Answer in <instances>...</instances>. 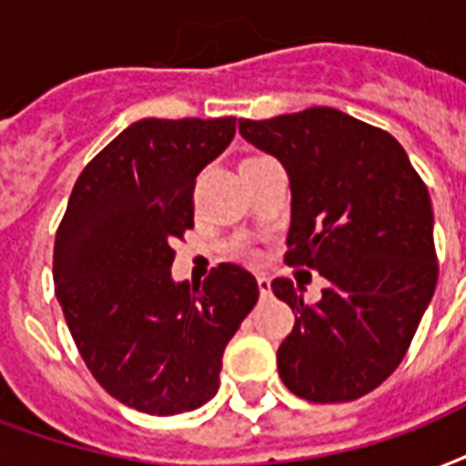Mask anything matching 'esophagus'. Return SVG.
I'll return each mask as SVG.
<instances>
[{
	"mask_svg": "<svg viewBox=\"0 0 466 466\" xmlns=\"http://www.w3.org/2000/svg\"><path fill=\"white\" fill-rule=\"evenodd\" d=\"M258 290H261V296H268L271 293V279L268 276H257Z\"/></svg>",
	"mask_w": 466,
	"mask_h": 466,
	"instance_id": "1",
	"label": "esophagus"
}]
</instances>
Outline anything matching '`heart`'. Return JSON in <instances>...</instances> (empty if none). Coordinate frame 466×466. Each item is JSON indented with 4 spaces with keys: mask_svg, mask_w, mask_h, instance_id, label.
<instances>
[{
    "mask_svg": "<svg viewBox=\"0 0 466 466\" xmlns=\"http://www.w3.org/2000/svg\"><path fill=\"white\" fill-rule=\"evenodd\" d=\"M248 257H251V258H257V254H248Z\"/></svg>",
    "mask_w": 466,
    "mask_h": 466,
    "instance_id": "b5f03b06",
    "label": "heart"
}]
</instances>
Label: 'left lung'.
Masks as SVG:
<instances>
[{"label":"left lung","mask_w":466,"mask_h":466,"mask_svg":"<svg viewBox=\"0 0 466 466\" xmlns=\"http://www.w3.org/2000/svg\"><path fill=\"white\" fill-rule=\"evenodd\" d=\"M239 134L289 173L286 264L329 283L315 305L271 283L296 312L280 379L312 403L361 399L403 361L438 286L428 187L389 131L332 106L239 119Z\"/></svg>","instance_id":"left-lung-1"}]
</instances>
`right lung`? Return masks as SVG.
<instances>
[{"mask_svg":"<svg viewBox=\"0 0 466 466\" xmlns=\"http://www.w3.org/2000/svg\"><path fill=\"white\" fill-rule=\"evenodd\" d=\"M234 131V116L134 122L85 166L56 232V298L77 351L112 399L141 413L205 406L258 300L237 264L202 286L170 279L173 244L195 225V177Z\"/></svg>","mask_w":466,"mask_h":466,"instance_id":"1","label":"right lung"}]
</instances>
